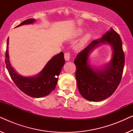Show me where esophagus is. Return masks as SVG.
<instances>
[{
    "label": "esophagus",
    "instance_id": "esophagus-1",
    "mask_svg": "<svg viewBox=\"0 0 133 133\" xmlns=\"http://www.w3.org/2000/svg\"><path fill=\"white\" fill-rule=\"evenodd\" d=\"M70 57H71V54H70V52H65L64 57H65V59L66 60V61H70Z\"/></svg>",
    "mask_w": 133,
    "mask_h": 133
}]
</instances>
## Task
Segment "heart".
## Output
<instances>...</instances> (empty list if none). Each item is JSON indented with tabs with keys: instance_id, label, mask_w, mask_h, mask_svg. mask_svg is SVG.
I'll use <instances>...</instances> for the list:
<instances>
[{
	"instance_id": "b5f03b06",
	"label": "heart",
	"mask_w": 133,
	"mask_h": 133,
	"mask_svg": "<svg viewBox=\"0 0 133 133\" xmlns=\"http://www.w3.org/2000/svg\"><path fill=\"white\" fill-rule=\"evenodd\" d=\"M82 32H83L82 30H81V29H79V30H77V35H80V34L82 33ZM90 34H86V35H85L84 37H83L82 40V42H81L82 43H84L85 42H87L88 41L89 39H90Z\"/></svg>"
}]
</instances>
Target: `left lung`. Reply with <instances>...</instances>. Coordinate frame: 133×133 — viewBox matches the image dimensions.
Masks as SVG:
<instances>
[{
  "instance_id": "left-lung-1",
  "label": "left lung",
  "mask_w": 133,
  "mask_h": 133,
  "mask_svg": "<svg viewBox=\"0 0 133 133\" xmlns=\"http://www.w3.org/2000/svg\"><path fill=\"white\" fill-rule=\"evenodd\" d=\"M102 43H110L112 46V62L104 70H94L88 63L89 54L98 44ZM74 63L77 87L83 98L97 102L109 97L119 86L124 68L125 55L119 34L111 28L101 39L92 41L78 53Z\"/></svg>"
}]
</instances>
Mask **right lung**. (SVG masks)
<instances>
[{
    "label": "right lung",
    "instance_id": "obj_1",
    "mask_svg": "<svg viewBox=\"0 0 133 133\" xmlns=\"http://www.w3.org/2000/svg\"><path fill=\"white\" fill-rule=\"evenodd\" d=\"M34 21L35 19H28L22 22L17 26L32 23ZM8 38L7 39L5 52V63L12 81L22 91L31 97L39 98L49 95L55 89L58 81V76L65 64L63 52H61L54 56L37 76L31 77H22L15 71L9 61Z\"/></svg>",
    "mask_w": 133,
    "mask_h": 133
}]
</instances>
